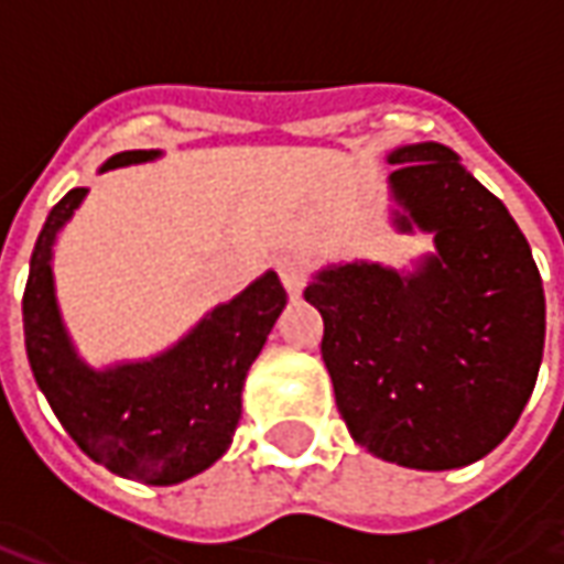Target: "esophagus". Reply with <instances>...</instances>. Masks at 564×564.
Segmentation results:
<instances>
[{
	"instance_id": "1",
	"label": "esophagus",
	"mask_w": 564,
	"mask_h": 564,
	"mask_svg": "<svg viewBox=\"0 0 564 564\" xmlns=\"http://www.w3.org/2000/svg\"><path fill=\"white\" fill-rule=\"evenodd\" d=\"M278 274H281L286 293L302 295V290H305V283H307V271H305V262H302V259L281 257L278 259Z\"/></svg>"
}]
</instances>
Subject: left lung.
Returning <instances> with one entry per match:
<instances>
[{"instance_id": "obj_1", "label": "left lung", "mask_w": 564, "mask_h": 564, "mask_svg": "<svg viewBox=\"0 0 564 564\" xmlns=\"http://www.w3.org/2000/svg\"><path fill=\"white\" fill-rule=\"evenodd\" d=\"M395 226L435 235L416 271L329 265L305 299L359 447L420 471L484 459L520 420L544 356V283L508 208L444 144L392 150Z\"/></svg>"}]
</instances>
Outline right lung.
Listing matches in <instances>:
<instances>
[{
	"label": "right lung",
	"instance_id": "right-lung-1",
	"mask_svg": "<svg viewBox=\"0 0 564 564\" xmlns=\"http://www.w3.org/2000/svg\"><path fill=\"white\" fill-rule=\"evenodd\" d=\"M160 156V150H123L102 172ZM87 196L68 189L47 214L30 259L23 293L26 356L39 390L72 441L93 462L127 480L150 486L181 484L205 471L229 449L241 420V390L253 359L286 305L274 271L217 305L165 354L90 368L68 338L54 295L56 232Z\"/></svg>",
	"mask_w": 564,
	"mask_h": 564
}]
</instances>
